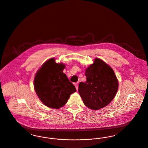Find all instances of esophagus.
<instances>
[{
    "mask_svg": "<svg viewBox=\"0 0 148 148\" xmlns=\"http://www.w3.org/2000/svg\"><path fill=\"white\" fill-rule=\"evenodd\" d=\"M74 85H75V88H76V89H77V90H78V82H77V83H75V84H74Z\"/></svg>",
    "mask_w": 148,
    "mask_h": 148,
    "instance_id": "34e87169",
    "label": "esophagus"
}]
</instances>
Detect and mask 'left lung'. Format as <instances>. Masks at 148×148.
Here are the masks:
<instances>
[{
    "instance_id": "1",
    "label": "left lung",
    "mask_w": 148,
    "mask_h": 148,
    "mask_svg": "<svg viewBox=\"0 0 148 148\" xmlns=\"http://www.w3.org/2000/svg\"><path fill=\"white\" fill-rule=\"evenodd\" d=\"M85 75L86 81L80 82L78 88L84 104L94 110L107 106L115 98L119 86L112 69L96 58L86 69Z\"/></svg>"
}]
</instances>
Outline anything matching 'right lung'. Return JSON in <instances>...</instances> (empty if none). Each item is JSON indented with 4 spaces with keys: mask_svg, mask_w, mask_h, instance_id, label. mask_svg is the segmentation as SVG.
<instances>
[{
    "mask_svg": "<svg viewBox=\"0 0 148 148\" xmlns=\"http://www.w3.org/2000/svg\"><path fill=\"white\" fill-rule=\"evenodd\" d=\"M65 67L51 58L41 66L34 77L35 91L40 100L50 108L58 109L64 106L70 95L76 91L63 73Z\"/></svg>",
    "mask_w": 148,
    "mask_h": 148,
    "instance_id": "add662e5",
    "label": "right lung"
}]
</instances>
